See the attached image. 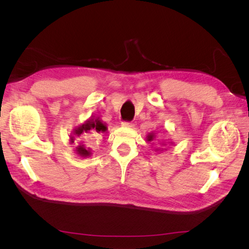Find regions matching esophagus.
<instances>
[{
	"label": "esophagus",
	"mask_w": 249,
	"mask_h": 249,
	"mask_svg": "<svg viewBox=\"0 0 249 249\" xmlns=\"http://www.w3.org/2000/svg\"><path fill=\"white\" fill-rule=\"evenodd\" d=\"M122 126H124V127H128V128H133L135 127V124L131 123V122H122Z\"/></svg>",
	"instance_id": "esophagus-1"
}]
</instances>
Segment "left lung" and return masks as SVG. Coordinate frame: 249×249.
<instances>
[{
	"label": "left lung",
	"instance_id": "1",
	"mask_svg": "<svg viewBox=\"0 0 249 249\" xmlns=\"http://www.w3.org/2000/svg\"><path fill=\"white\" fill-rule=\"evenodd\" d=\"M147 140H149V141L153 140V135H149V136H147Z\"/></svg>",
	"mask_w": 249,
	"mask_h": 249
}]
</instances>
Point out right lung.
<instances>
[{"instance_id": "1", "label": "right lung", "mask_w": 249, "mask_h": 249, "mask_svg": "<svg viewBox=\"0 0 249 249\" xmlns=\"http://www.w3.org/2000/svg\"><path fill=\"white\" fill-rule=\"evenodd\" d=\"M94 129L95 131H97V133H100V131H106L107 130V126L105 124H103V122L100 121L98 118L96 119H89L87 122H84V123L80 126H78L77 128L73 129V134L71 135V143L75 142V139L77 138H80L82 137V135L84 134H88L89 130ZM76 151H77V154H79L82 157H88L91 155V151L89 149H87L84 144L78 145V147H76Z\"/></svg>"}]
</instances>
